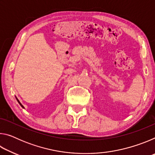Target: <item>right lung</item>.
Returning <instances> with one entry per match:
<instances>
[{
	"mask_svg": "<svg viewBox=\"0 0 155 155\" xmlns=\"http://www.w3.org/2000/svg\"><path fill=\"white\" fill-rule=\"evenodd\" d=\"M16 99H17V98H16ZM17 101H18V103H19V104H20V105H21V107H23V108H24V107H23V106L22 105V104H21V103H20V101H18V99H17Z\"/></svg>",
	"mask_w": 155,
	"mask_h": 155,
	"instance_id": "1",
	"label": "right lung"
}]
</instances>
